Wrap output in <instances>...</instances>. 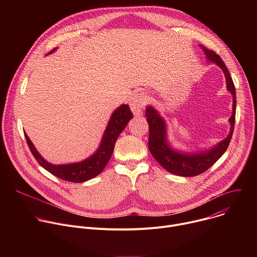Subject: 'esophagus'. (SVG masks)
<instances>
[{
  "instance_id": "1",
  "label": "esophagus",
  "mask_w": 257,
  "mask_h": 257,
  "mask_svg": "<svg viewBox=\"0 0 257 257\" xmlns=\"http://www.w3.org/2000/svg\"><path fill=\"white\" fill-rule=\"evenodd\" d=\"M145 102H146V96H145V94L143 92L134 94L130 98V101H129L130 108H131L132 113L134 115H136V116L141 115L142 114V109L144 108V105H145Z\"/></svg>"
}]
</instances>
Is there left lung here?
Instances as JSON below:
<instances>
[{
	"label": "left lung",
	"instance_id": "1",
	"mask_svg": "<svg viewBox=\"0 0 257 257\" xmlns=\"http://www.w3.org/2000/svg\"><path fill=\"white\" fill-rule=\"evenodd\" d=\"M204 52L206 59L210 63H214L221 68L226 77L227 89L233 96V112L229 119L231 128L228 136L208 150H202L199 152H181L173 149L168 141L167 123L165 119L160 115L159 111L153 105H148L145 108V116L150 126V138L149 148L152 156L158 161V163L165 168L169 173L182 177H193L205 172L210 168L219 158L227 151L230 144L236 116V90L232 77L227 69L225 63L218 55L213 51L206 49L199 45Z\"/></svg>",
	"mask_w": 257,
	"mask_h": 257
}]
</instances>
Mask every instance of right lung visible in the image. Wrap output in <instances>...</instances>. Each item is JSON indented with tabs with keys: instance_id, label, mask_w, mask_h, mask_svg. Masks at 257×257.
I'll use <instances>...</instances> for the list:
<instances>
[{
	"instance_id": "1",
	"label": "right lung",
	"mask_w": 257,
	"mask_h": 257,
	"mask_svg": "<svg viewBox=\"0 0 257 257\" xmlns=\"http://www.w3.org/2000/svg\"><path fill=\"white\" fill-rule=\"evenodd\" d=\"M56 50L57 48H55L49 54L54 53ZM132 118L133 114L131 113L128 104H122L118 108H116L115 112L112 114L111 118L108 120V123L103 132L101 141L96 152L93 153V155H91L89 158L78 163L53 165L46 161L40 155V153L36 151L33 143L31 142V140L25 132L24 136L26 138L28 148L31 154L44 169H46L48 172L62 180L74 183H81L96 177L98 174L102 172L105 165L113 155L115 143L119 135L125 129L128 122Z\"/></svg>"
}]
</instances>
